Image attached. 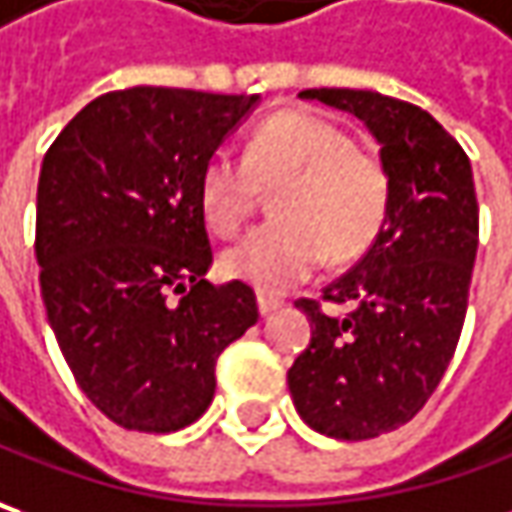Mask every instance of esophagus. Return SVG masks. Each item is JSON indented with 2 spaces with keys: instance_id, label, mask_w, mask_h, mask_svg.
Instances as JSON below:
<instances>
[{
  "instance_id": "1",
  "label": "esophagus",
  "mask_w": 512,
  "mask_h": 512,
  "mask_svg": "<svg viewBox=\"0 0 512 512\" xmlns=\"http://www.w3.org/2000/svg\"><path fill=\"white\" fill-rule=\"evenodd\" d=\"M280 306H283V300L272 298V295H263V292L257 295V309H260V315H263V318H269L272 312H278Z\"/></svg>"
}]
</instances>
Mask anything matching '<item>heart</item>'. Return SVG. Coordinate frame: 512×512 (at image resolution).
Listing matches in <instances>:
<instances>
[{
    "label": "heart",
    "mask_w": 512,
    "mask_h": 512,
    "mask_svg": "<svg viewBox=\"0 0 512 512\" xmlns=\"http://www.w3.org/2000/svg\"><path fill=\"white\" fill-rule=\"evenodd\" d=\"M263 191H278L269 226L223 255V272L260 292H283L323 260L361 257L387 226L392 174L378 151L355 145L344 125L312 111H280L257 125L243 160L214 151L200 174V209L209 229L234 237L257 212Z\"/></svg>",
    "instance_id": "1"
}]
</instances>
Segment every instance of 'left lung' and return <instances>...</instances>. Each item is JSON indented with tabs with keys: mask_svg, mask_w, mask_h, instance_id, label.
Listing matches in <instances>:
<instances>
[{
	"mask_svg": "<svg viewBox=\"0 0 512 512\" xmlns=\"http://www.w3.org/2000/svg\"><path fill=\"white\" fill-rule=\"evenodd\" d=\"M300 97L364 120L392 174L387 226L367 255L321 300H295L312 341L286 375L312 430L364 441L412 421L453 361L478 249L473 168L456 137L412 102L352 88ZM323 302L350 312L332 316Z\"/></svg>",
	"mask_w": 512,
	"mask_h": 512,
	"instance_id": "8db88e82",
	"label": "left lung"
}]
</instances>
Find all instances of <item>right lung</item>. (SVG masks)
Returning <instances> with one entry per match:
<instances>
[{
  "label": "right lung",
  "instance_id": "right-lung-1",
  "mask_svg": "<svg viewBox=\"0 0 512 512\" xmlns=\"http://www.w3.org/2000/svg\"><path fill=\"white\" fill-rule=\"evenodd\" d=\"M257 97L137 85L88 102L39 171L36 263L79 389L125 430L174 433L212 404L252 286H212L200 174Z\"/></svg>",
  "mask_w": 512,
  "mask_h": 512
}]
</instances>
